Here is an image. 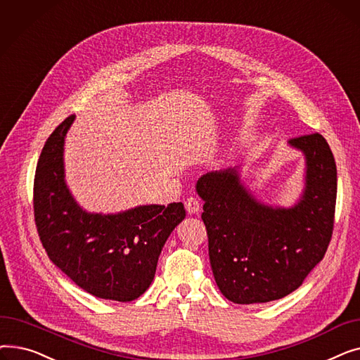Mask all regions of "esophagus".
Here are the masks:
<instances>
[{"label":"esophagus","mask_w":360,"mask_h":360,"mask_svg":"<svg viewBox=\"0 0 360 360\" xmlns=\"http://www.w3.org/2000/svg\"><path fill=\"white\" fill-rule=\"evenodd\" d=\"M185 209L188 212V214H197L201 209V202L198 198L195 197H190L185 201Z\"/></svg>","instance_id":"esophagus-1"}]
</instances>
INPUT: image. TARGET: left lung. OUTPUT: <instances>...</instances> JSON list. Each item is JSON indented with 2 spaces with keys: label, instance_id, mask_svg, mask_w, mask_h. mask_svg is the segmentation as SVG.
Masks as SVG:
<instances>
[{
  "label": "left lung",
  "instance_id": "1",
  "mask_svg": "<svg viewBox=\"0 0 360 360\" xmlns=\"http://www.w3.org/2000/svg\"><path fill=\"white\" fill-rule=\"evenodd\" d=\"M288 144L305 156V188L288 209L257 200L238 169L216 170L197 181L214 280L233 304L288 296L324 258L331 240L337 195L331 148L318 132Z\"/></svg>",
  "mask_w": 360,
  "mask_h": 360
}]
</instances>
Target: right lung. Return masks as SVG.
I'll list each match as a JSON object with an SVG mask.
<instances>
[{"label":"right lung","instance_id":"add662e5","mask_svg":"<svg viewBox=\"0 0 360 360\" xmlns=\"http://www.w3.org/2000/svg\"><path fill=\"white\" fill-rule=\"evenodd\" d=\"M75 115L46 140L33 185L34 221L49 259L87 293L118 302L141 296L155 278L165 242L185 219L182 202L89 213L65 184L64 143Z\"/></svg>","mask_w":360,"mask_h":360}]
</instances>
